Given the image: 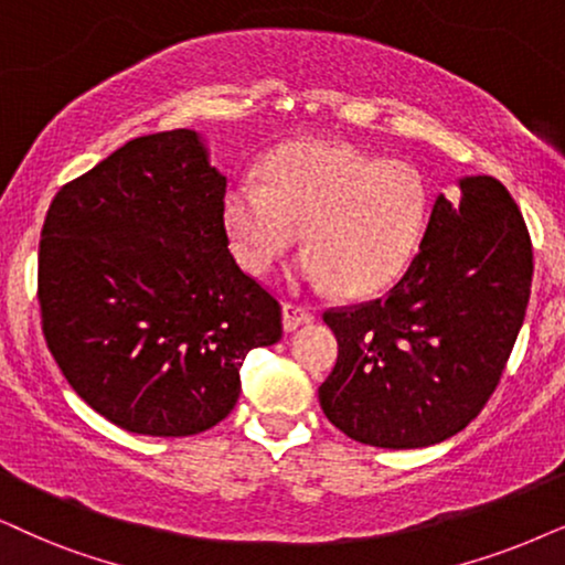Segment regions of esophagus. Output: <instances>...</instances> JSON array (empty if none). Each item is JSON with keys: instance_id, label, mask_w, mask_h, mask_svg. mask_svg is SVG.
<instances>
[{"instance_id": "obj_1", "label": "esophagus", "mask_w": 565, "mask_h": 565, "mask_svg": "<svg viewBox=\"0 0 565 565\" xmlns=\"http://www.w3.org/2000/svg\"><path fill=\"white\" fill-rule=\"evenodd\" d=\"M281 316H284V331H287V333L297 331L299 326L310 323V320H312V312L310 310H305V307L291 305V302H284Z\"/></svg>"}]
</instances>
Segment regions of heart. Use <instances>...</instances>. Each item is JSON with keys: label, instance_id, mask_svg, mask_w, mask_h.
<instances>
[{"label": "heart", "instance_id": "obj_1", "mask_svg": "<svg viewBox=\"0 0 565 565\" xmlns=\"http://www.w3.org/2000/svg\"><path fill=\"white\" fill-rule=\"evenodd\" d=\"M427 218L423 171L341 140L289 142L266 163V184L239 177L224 195V230L247 274L268 276L305 232L299 278L352 297L409 266Z\"/></svg>", "mask_w": 565, "mask_h": 565}]
</instances>
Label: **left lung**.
<instances>
[{"mask_svg": "<svg viewBox=\"0 0 565 565\" xmlns=\"http://www.w3.org/2000/svg\"><path fill=\"white\" fill-rule=\"evenodd\" d=\"M532 239L511 192L463 177L438 195L396 287L328 310L339 341L318 388L326 417L356 443L425 448L463 430L495 391L524 323Z\"/></svg>", "mask_w": 565, "mask_h": 565, "instance_id": "8db88e82", "label": "left lung"}]
</instances>
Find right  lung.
<instances>
[{
	"label": "right lung",
	"instance_id": "1",
	"mask_svg": "<svg viewBox=\"0 0 565 565\" xmlns=\"http://www.w3.org/2000/svg\"><path fill=\"white\" fill-rule=\"evenodd\" d=\"M226 177L195 130L125 142L52 200L39 245L49 352L75 394L127 433L184 438L239 398L249 349L281 307L242 274Z\"/></svg>",
	"mask_w": 565,
	"mask_h": 565
}]
</instances>
